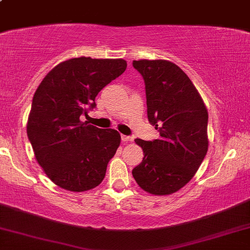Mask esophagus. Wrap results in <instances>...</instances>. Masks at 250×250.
<instances>
[{"instance_id": "34e87169", "label": "esophagus", "mask_w": 250, "mask_h": 250, "mask_svg": "<svg viewBox=\"0 0 250 250\" xmlns=\"http://www.w3.org/2000/svg\"><path fill=\"white\" fill-rule=\"evenodd\" d=\"M121 139H122V141H123V142H125V143H128V142H131V141H133V137H130V136H125V135H121Z\"/></svg>"}]
</instances>
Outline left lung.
Listing matches in <instances>:
<instances>
[{
  "mask_svg": "<svg viewBox=\"0 0 250 250\" xmlns=\"http://www.w3.org/2000/svg\"><path fill=\"white\" fill-rule=\"evenodd\" d=\"M143 76L147 115L160 136L154 141L136 139L142 162L133 176L143 190L169 195L194 177L208 151V110L193 82L167 60L133 61Z\"/></svg>",
  "mask_w": 250,
  "mask_h": 250,
  "instance_id": "obj_1",
  "label": "left lung"
}]
</instances>
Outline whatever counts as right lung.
<instances>
[{
    "mask_svg": "<svg viewBox=\"0 0 250 250\" xmlns=\"http://www.w3.org/2000/svg\"><path fill=\"white\" fill-rule=\"evenodd\" d=\"M122 59L75 57L54 67L37 87L27 134L36 161L56 186L70 191L97 187L105 176L121 135L82 122L95 97L125 73Z\"/></svg>",
    "mask_w": 250,
    "mask_h": 250,
    "instance_id": "obj_1",
    "label": "right lung"
}]
</instances>
